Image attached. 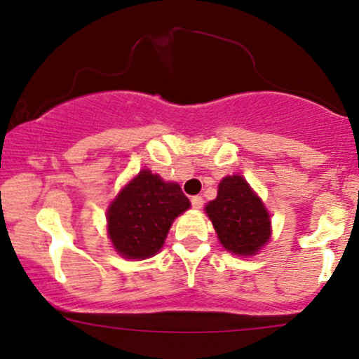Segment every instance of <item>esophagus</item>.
<instances>
[{
	"mask_svg": "<svg viewBox=\"0 0 359 359\" xmlns=\"http://www.w3.org/2000/svg\"><path fill=\"white\" fill-rule=\"evenodd\" d=\"M203 198L201 196H191V205H193V208H196V210H200L201 206H203Z\"/></svg>",
	"mask_w": 359,
	"mask_h": 359,
	"instance_id": "obj_1",
	"label": "esophagus"
}]
</instances>
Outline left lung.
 I'll return each mask as SVG.
<instances>
[{"mask_svg": "<svg viewBox=\"0 0 359 359\" xmlns=\"http://www.w3.org/2000/svg\"><path fill=\"white\" fill-rule=\"evenodd\" d=\"M218 240L235 255H255L271 238V217L243 176H225L205 208Z\"/></svg>", "mask_w": 359, "mask_h": 359, "instance_id": "obj_1", "label": "left lung"}]
</instances>
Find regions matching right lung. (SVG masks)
<instances>
[{"mask_svg":"<svg viewBox=\"0 0 359 359\" xmlns=\"http://www.w3.org/2000/svg\"><path fill=\"white\" fill-rule=\"evenodd\" d=\"M188 208L178 183L142 170L109 205V238L124 259H149L163 247L175 218Z\"/></svg>","mask_w":359,"mask_h":359,"instance_id":"right-lung-1","label":"right lung"}]
</instances>
